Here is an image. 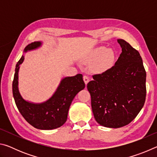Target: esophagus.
<instances>
[{
  "instance_id": "1",
  "label": "esophagus",
  "mask_w": 157,
  "mask_h": 157,
  "mask_svg": "<svg viewBox=\"0 0 157 157\" xmlns=\"http://www.w3.org/2000/svg\"><path fill=\"white\" fill-rule=\"evenodd\" d=\"M83 79H84V83H85V84H88V82H89V78H88V76H86V75H84V77H83Z\"/></svg>"
}]
</instances>
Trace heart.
<instances>
[{
    "label": "heart",
    "instance_id": "heart-1",
    "mask_svg": "<svg viewBox=\"0 0 157 157\" xmlns=\"http://www.w3.org/2000/svg\"><path fill=\"white\" fill-rule=\"evenodd\" d=\"M93 61H98L95 68L98 71H104L112 64L115 59L114 53L105 47L95 49L91 57Z\"/></svg>",
    "mask_w": 157,
    "mask_h": 157
}]
</instances>
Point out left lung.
I'll use <instances>...</instances> for the list:
<instances>
[{"label":"left lung","mask_w":157,"mask_h":157,"mask_svg":"<svg viewBox=\"0 0 157 157\" xmlns=\"http://www.w3.org/2000/svg\"><path fill=\"white\" fill-rule=\"evenodd\" d=\"M122 52L113 66L93 75L87 84L94 118L109 128L125 126L144 105L146 72L139 52L123 39H118Z\"/></svg>","instance_id":"left-lung-1"}]
</instances>
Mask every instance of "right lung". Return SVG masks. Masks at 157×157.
Segmentation results:
<instances>
[{
  "label": "right lung",
  "instance_id": "add662e5",
  "mask_svg": "<svg viewBox=\"0 0 157 157\" xmlns=\"http://www.w3.org/2000/svg\"><path fill=\"white\" fill-rule=\"evenodd\" d=\"M41 41H34L25 48L24 52L37 49ZM24 61V55L16 65L12 83L13 96L18 111L26 121L39 129L50 130L62 126L67 120L69 107L78 93L85 88L82 74L66 77L61 80L59 86L48 100L41 103L25 100L18 90V71Z\"/></svg>",
  "mask_w": 157,
  "mask_h": 157
}]
</instances>
